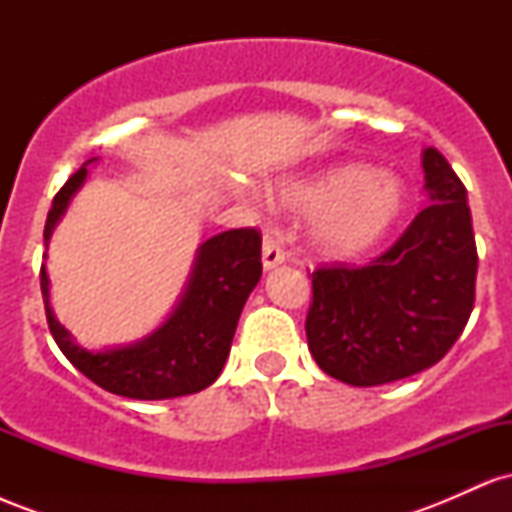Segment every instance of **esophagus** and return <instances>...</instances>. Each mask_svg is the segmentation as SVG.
I'll use <instances>...</instances> for the list:
<instances>
[{
    "label": "esophagus",
    "instance_id": "esophagus-1",
    "mask_svg": "<svg viewBox=\"0 0 512 512\" xmlns=\"http://www.w3.org/2000/svg\"><path fill=\"white\" fill-rule=\"evenodd\" d=\"M286 262V250H284V236H281L276 228H267L262 240V264L264 269H274L279 264Z\"/></svg>",
    "mask_w": 512,
    "mask_h": 512
}]
</instances>
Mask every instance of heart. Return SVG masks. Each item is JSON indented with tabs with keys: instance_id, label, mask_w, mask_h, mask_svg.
Segmentation results:
<instances>
[{
	"instance_id": "heart-1",
	"label": "heart",
	"mask_w": 512,
	"mask_h": 512,
	"mask_svg": "<svg viewBox=\"0 0 512 512\" xmlns=\"http://www.w3.org/2000/svg\"><path fill=\"white\" fill-rule=\"evenodd\" d=\"M286 207L313 214V245L334 260L356 257L378 245L404 209V187L366 163H342L281 190Z\"/></svg>"
}]
</instances>
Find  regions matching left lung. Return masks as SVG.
<instances>
[{"label":"left lung","instance_id":"obj_1","mask_svg":"<svg viewBox=\"0 0 512 512\" xmlns=\"http://www.w3.org/2000/svg\"><path fill=\"white\" fill-rule=\"evenodd\" d=\"M421 163L431 204L397 243L366 267L313 272L308 349L346 385H385L431 368L472 315L479 257L467 190L433 146Z\"/></svg>","mask_w":512,"mask_h":512}]
</instances>
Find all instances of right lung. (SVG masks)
<instances>
[{"instance_id": "obj_1", "label": "right lung", "mask_w": 512, "mask_h": 512, "mask_svg": "<svg viewBox=\"0 0 512 512\" xmlns=\"http://www.w3.org/2000/svg\"><path fill=\"white\" fill-rule=\"evenodd\" d=\"M64 182L45 221V248L69 202L84 185L88 163ZM48 257V255H43ZM262 276V236L257 228H233L199 245L178 305L149 337L115 349L88 351L72 339L50 308V279L40 267L48 327L62 354L103 390L129 399L195 395L219 378L238 317Z\"/></svg>"}]
</instances>
